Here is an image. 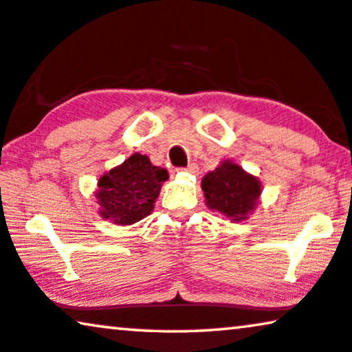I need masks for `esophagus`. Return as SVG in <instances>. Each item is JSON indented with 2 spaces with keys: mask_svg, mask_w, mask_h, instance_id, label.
I'll list each match as a JSON object with an SVG mask.
<instances>
[{
  "mask_svg": "<svg viewBox=\"0 0 352 352\" xmlns=\"http://www.w3.org/2000/svg\"><path fill=\"white\" fill-rule=\"evenodd\" d=\"M180 170L190 172V174H196V172H197V166H196V164H190V166L186 167V169H180Z\"/></svg>",
  "mask_w": 352,
  "mask_h": 352,
  "instance_id": "1",
  "label": "esophagus"
}]
</instances>
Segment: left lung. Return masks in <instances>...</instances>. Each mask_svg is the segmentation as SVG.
Instances as JSON below:
<instances>
[{
	"mask_svg": "<svg viewBox=\"0 0 352 352\" xmlns=\"http://www.w3.org/2000/svg\"><path fill=\"white\" fill-rule=\"evenodd\" d=\"M206 206L231 221H242L260 204L261 183L231 160L221 161L215 170L202 177Z\"/></svg>",
	"mask_w": 352,
	"mask_h": 352,
	"instance_id": "8db88e82",
	"label": "left lung"
}]
</instances>
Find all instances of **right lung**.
<instances>
[{"instance_id":"1","label":"right lung","mask_w":352,"mask_h":352,"mask_svg":"<svg viewBox=\"0 0 352 352\" xmlns=\"http://www.w3.org/2000/svg\"><path fill=\"white\" fill-rule=\"evenodd\" d=\"M169 172L151 164L150 157L133 153L122 164L98 178V215L115 225H133L148 217Z\"/></svg>"}]
</instances>
